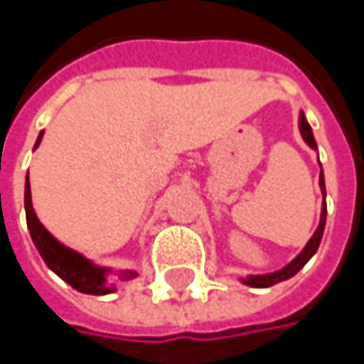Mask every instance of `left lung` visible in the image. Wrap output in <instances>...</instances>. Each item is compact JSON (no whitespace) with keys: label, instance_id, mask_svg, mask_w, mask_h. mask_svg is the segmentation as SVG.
<instances>
[{"label":"left lung","instance_id":"left-lung-1","mask_svg":"<svg viewBox=\"0 0 364 364\" xmlns=\"http://www.w3.org/2000/svg\"><path fill=\"white\" fill-rule=\"evenodd\" d=\"M299 130H301V136H304V141L312 147V149H318L316 147V141H314V134H312V128H310V124H308V119H306V115H304V111L299 113ZM321 189H323V196H327V189H325V175H323V168H321ZM325 223H327V202H323V210H321V223H318V228H316V232H314V236L308 240V245L304 247V251L297 255L289 265H284L282 269H276V272H272V274H259V276H247V278H242V282L245 284H249V287H255V289H265V287H272V284H278V282H282V280H287V278H291V276H295L312 257L314 253L318 251V245H321V240H323V234H325Z\"/></svg>","mask_w":364,"mask_h":364}]
</instances>
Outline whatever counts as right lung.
Returning <instances> with one entry per match:
<instances>
[{
  "mask_svg": "<svg viewBox=\"0 0 364 364\" xmlns=\"http://www.w3.org/2000/svg\"><path fill=\"white\" fill-rule=\"evenodd\" d=\"M41 136H43V132H39L36 147L41 143ZM25 213H27V228H29V234L33 238V245L41 255V259L46 261V265L56 276H60L67 284H71L75 291L86 293V295H109L115 291V287L107 282V276L111 274L109 267L95 265L84 255L65 247L39 223L36 210H33V202H31L29 175L25 179ZM117 276H119V280H132V278H136V272L134 269H122Z\"/></svg>",
  "mask_w": 364,
  "mask_h": 364,
  "instance_id": "add662e5",
  "label": "right lung"
}]
</instances>
